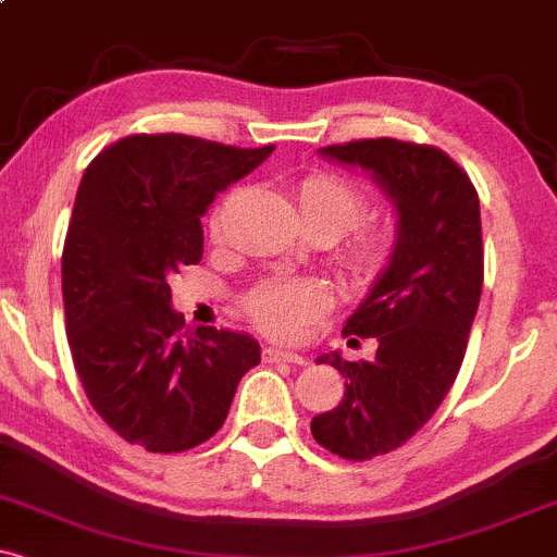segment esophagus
<instances>
[{
  "instance_id": "1",
  "label": "esophagus",
  "mask_w": 557,
  "mask_h": 557,
  "mask_svg": "<svg viewBox=\"0 0 557 557\" xmlns=\"http://www.w3.org/2000/svg\"><path fill=\"white\" fill-rule=\"evenodd\" d=\"M263 360L267 362H294V366H307V357L288 352V349H277V347H267L263 349Z\"/></svg>"
}]
</instances>
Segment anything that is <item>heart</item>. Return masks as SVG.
I'll return each instance as SVG.
<instances>
[{
  "mask_svg": "<svg viewBox=\"0 0 557 557\" xmlns=\"http://www.w3.org/2000/svg\"><path fill=\"white\" fill-rule=\"evenodd\" d=\"M298 213L304 226L327 243L348 234L336 250V272L349 288L366 290L382 280L395 259V232L382 224H362L368 219L366 191L352 181L333 173H312L296 186ZM219 232V219L213 221ZM331 294L323 283L309 277H263L243 298V309L263 336L294 342L312 320L327 312Z\"/></svg>",
  "mask_w": 557,
  "mask_h": 557,
  "instance_id": "obj_1",
  "label": "heart"
}]
</instances>
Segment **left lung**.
Masks as SVG:
<instances>
[{
    "label": "left lung",
    "instance_id": "1",
    "mask_svg": "<svg viewBox=\"0 0 557 557\" xmlns=\"http://www.w3.org/2000/svg\"><path fill=\"white\" fill-rule=\"evenodd\" d=\"M373 173L397 205L395 259L344 325L373 338L371 360L323 355L347 392L312 419L320 446L349 461L400 448L432 419L456 382L483 290L480 200L470 175L443 149L397 138H360L323 149Z\"/></svg>",
    "mask_w": 557,
    "mask_h": 557
}]
</instances>
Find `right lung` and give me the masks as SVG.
<instances>
[{"mask_svg":"<svg viewBox=\"0 0 557 557\" xmlns=\"http://www.w3.org/2000/svg\"><path fill=\"white\" fill-rule=\"evenodd\" d=\"M274 146L184 133L114 140L87 165L63 243V309L90 406L127 443L178 454L210 441L261 362L245 333L184 325L168 277L202 259V213Z\"/></svg>","mask_w":557,"mask_h":557,"instance_id":"1","label":"right lung"}]
</instances>
